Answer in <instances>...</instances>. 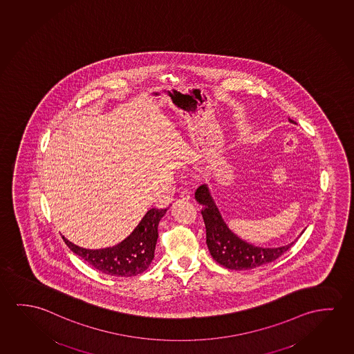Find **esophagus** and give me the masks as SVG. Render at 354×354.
<instances>
[{
    "label": "esophagus",
    "mask_w": 354,
    "mask_h": 354,
    "mask_svg": "<svg viewBox=\"0 0 354 354\" xmlns=\"http://www.w3.org/2000/svg\"><path fill=\"white\" fill-rule=\"evenodd\" d=\"M180 197H181L183 200L187 201V200H190V192H189L187 190H183L181 192H180Z\"/></svg>",
    "instance_id": "obj_1"
}]
</instances>
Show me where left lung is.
Here are the masks:
<instances>
[{"instance_id": "1", "label": "left lung", "mask_w": 354, "mask_h": 354, "mask_svg": "<svg viewBox=\"0 0 354 354\" xmlns=\"http://www.w3.org/2000/svg\"><path fill=\"white\" fill-rule=\"evenodd\" d=\"M289 122L295 124L292 119H289ZM195 198L202 206L208 250L219 265L229 270L241 271L266 265L277 260L294 244L292 241L290 244L278 248H261L246 243L228 228L217 205L213 201L208 186H200L195 192Z\"/></svg>"}]
</instances>
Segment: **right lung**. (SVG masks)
Segmentation results:
<instances>
[{
	"mask_svg": "<svg viewBox=\"0 0 354 354\" xmlns=\"http://www.w3.org/2000/svg\"><path fill=\"white\" fill-rule=\"evenodd\" d=\"M165 209H149L126 239L115 246L91 250L71 243L62 236L66 245L93 268L115 277H132L146 271L154 259L158 239V224Z\"/></svg>",
	"mask_w": 354,
	"mask_h": 354,
	"instance_id": "1",
	"label": "right lung"
}]
</instances>
